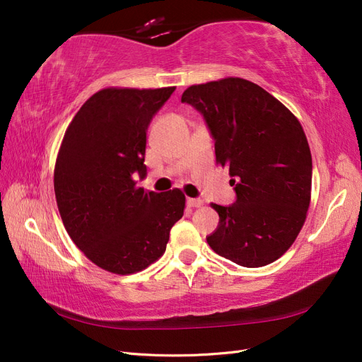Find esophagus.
Instances as JSON below:
<instances>
[{
  "label": "esophagus",
  "instance_id": "34e87169",
  "mask_svg": "<svg viewBox=\"0 0 362 362\" xmlns=\"http://www.w3.org/2000/svg\"><path fill=\"white\" fill-rule=\"evenodd\" d=\"M187 205L192 206V208H199L204 205V201L202 199H194V198H189L187 199Z\"/></svg>",
  "mask_w": 362,
  "mask_h": 362
}]
</instances>
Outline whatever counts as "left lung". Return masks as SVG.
<instances>
[{"label":"left lung","instance_id":"1","mask_svg":"<svg viewBox=\"0 0 362 362\" xmlns=\"http://www.w3.org/2000/svg\"><path fill=\"white\" fill-rule=\"evenodd\" d=\"M181 101L204 115L216 163L235 185L233 205L211 204L218 226L208 245L243 267L276 261L299 235L311 201L313 160L299 119L238 76L190 86Z\"/></svg>","mask_w":362,"mask_h":362}]
</instances>
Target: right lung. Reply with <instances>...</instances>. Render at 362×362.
<instances>
[{"mask_svg":"<svg viewBox=\"0 0 362 362\" xmlns=\"http://www.w3.org/2000/svg\"><path fill=\"white\" fill-rule=\"evenodd\" d=\"M175 87H105L69 124L54 168L64 228L93 264L116 275L146 269L166 250L184 214L180 189L137 187L146 175V129Z\"/></svg>","mask_w":362,"mask_h":362,"instance_id":"obj_1","label":"right lung"}]
</instances>
